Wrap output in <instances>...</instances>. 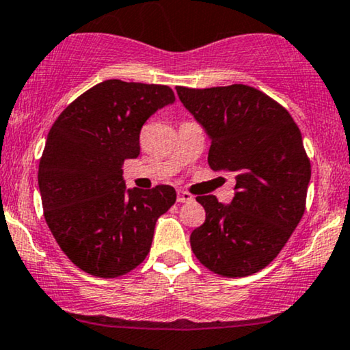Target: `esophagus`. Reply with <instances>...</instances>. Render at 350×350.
Instances as JSON below:
<instances>
[{
	"mask_svg": "<svg viewBox=\"0 0 350 350\" xmlns=\"http://www.w3.org/2000/svg\"><path fill=\"white\" fill-rule=\"evenodd\" d=\"M193 200V196L189 192H184V190H179L178 192V202L180 203H187V202H192Z\"/></svg>",
	"mask_w": 350,
	"mask_h": 350,
	"instance_id": "1",
	"label": "esophagus"
}]
</instances>
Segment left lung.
<instances>
[{
    "instance_id": "8db88e82",
    "label": "left lung",
    "mask_w": 350,
    "mask_h": 350,
    "mask_svg": "<svg viewBox=\"0 0 350 350\" xmlns=\"http://www.w3.org/2000/svg\"><path fill=\"white\" fill-rule=\"evenodd\" d=\"M176 90L210 135L208 165L236 178L231 205L197 197L206 216L190 247L215 274L250 276L276 258L304 216L312 166L302 134L284 106L254 87Z\"/></svg>"
}]
</instances>
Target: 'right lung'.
Returning <instances> with one entry per match:
<instances>
[{"label":"right lung","mask_w":350,"mask_h":350,"mask_svg":"<svg viewBox=\"0 0 350 350\" xmlns=\"http://www.w3.org/2000/svg\"><path fill=\"white\" fill-rule=\"evenodd\" d=\"M172 101L167 85L111 79L77 96L48 132L38 165L43 216L61 250L92 276L139 267L157 219L174 205L171 185L126 192L122 180L145 121Z\"/></svg>","instance_id":"obj_1"}]
</instances>
